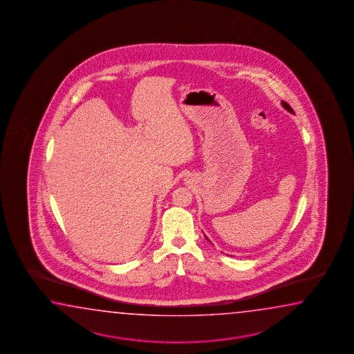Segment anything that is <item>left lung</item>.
<instances>
[{
    "mask_svg": "<svg viewBox=\"0 0 354 354\" xmlns=\"http://www.w3.org/2000/svg\"><path fill=\"white\" fill-rule=\"evenodd\" d=\"M283 105H284L285 108H286L288 111H291V113H292V109H291L290 105L288 104V103H285V102H283Z\"/></svg>",
    "mask_w": 354,
    "mask_h": 354,
    "instance_id": "1",
    "label": "left lung"
}]
</instances>
